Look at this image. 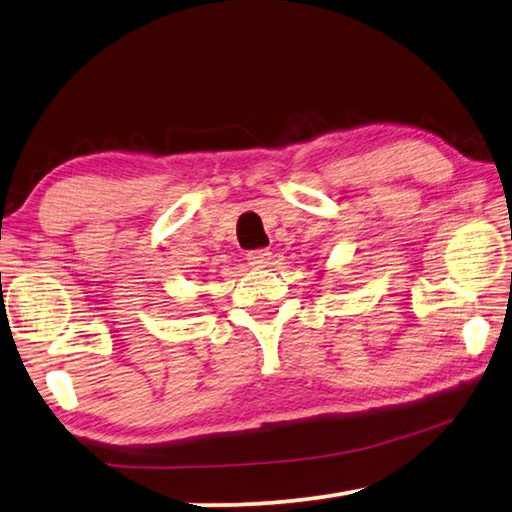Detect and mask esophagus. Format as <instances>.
Instances as JSON below:
<instances>
[{
  "label": "esophagus",
  "instance_id": "obj_1",
  "mask_svg": "<svg viewBox=\"0 0 512 512\" xmlns=\"http://www.w3.org/2000/svg\"><path fill=\"white\" fill-rule=\"evenodd\" d=\"M246 259H248V264H250V266H257V268H262V266H266L268 262H271V253H268L266 248L250 250V253L246 255Z\"/></svg>",
  "mask_w": 512,
  "mask_h": 512
}]
</instances>
